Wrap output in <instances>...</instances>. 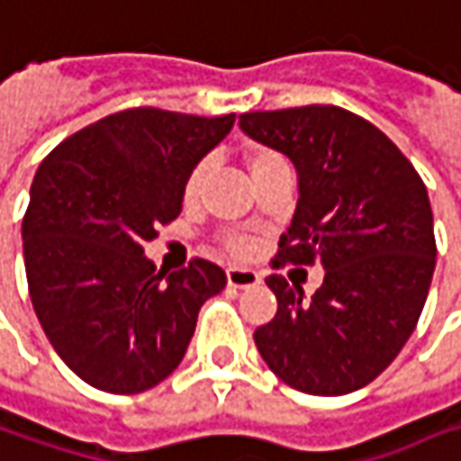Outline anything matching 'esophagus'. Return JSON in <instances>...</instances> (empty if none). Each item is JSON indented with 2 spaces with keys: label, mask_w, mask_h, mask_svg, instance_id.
<instances>
[{
  "label": "esophagus",
  "mask_w": 461,
  "mask_h": 461,
  "mask_svg": "<svg viewBox=\"0 0 461 461\" xmlns=\"http://www.w3.org/2000/svg\"><path fill=\"white\" fill-rule=\"evenodd\" d=\"M263 278H260V273L252 268H237V266H231L227 268V284H230L231 289H252V286H258Z\"/></svg>",
  "instance_id": "1"
}]
</instances>
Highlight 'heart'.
Instances as JSON below:
<instances>
[{
    "label": "heart",
    "mask_w": 461,
    "mask_h": 461,
    "mask_svg": "<svg viewBox=\"0 0 461 461\" xmlns=\"http://www.w3.org/2000/svg\"><path fill=\"white\" fill-rule=\"evenodd\" d=\"M276 159H281L276 151L270 149H250L248 154V167L255 175L258 170H263L266 165L270 162H276ZM206 172H209V159H203V162H198L195 167L188 175V180H185V188H183V195H185V201H193L198 191H201V185H203V180H206ZM224 245H227V250L234 252V255H250L252 250V242L248 237H242V234H231L224 240Z\"/></svg>",
    "instance_id": "b5f03b06"
}]
</instances>
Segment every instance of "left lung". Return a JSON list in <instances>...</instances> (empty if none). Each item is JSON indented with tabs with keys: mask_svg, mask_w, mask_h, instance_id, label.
I'll return each mask as SVG.
<instances>
[{
	"mask_svg": "<svg viewBox=\"0 0 461 461\" xmlns=\"http://www.w3.org/2000/svg\"><path fill=\"white\" fill-rule=\"evenodd\" d=\"M240 129L296 167L299 201L273 266L325 268L312 296L278 273L266 278L278 310L255 346L294 390H361L408 343L429 296L436 240L426 185L382 131L338 105L245 113Z\"/></svg>",
	"mask_w": 461,
	"mask_h": 461,
	"instance_id": "8db88e82",
	"label": "left lung"
}]
</instances>
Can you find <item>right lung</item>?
<instances>
[{"mask_svg": "<svg viewBox=\"0 0 461 461\" xmlns=\"http://www.w3.org/2000/svg\"><path fill=\"white\" fill-rule=\"evenodd\" d=\"M231 126V113L131 108L77 131L35 172L23 219L32 310L95 390L136 394L167 379L198 310L227 286V273L201 258L157 270L144 242L177 219L188 175Z\"/></svg>", "mask_w": 461, "mask_h": 461, "instance_id": "add662e5", "label": "right lung"}]
</instances>
